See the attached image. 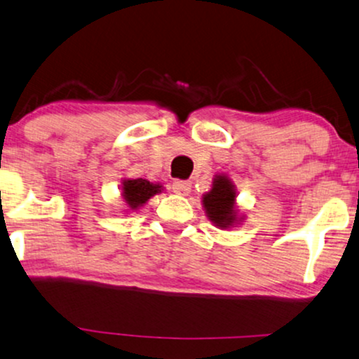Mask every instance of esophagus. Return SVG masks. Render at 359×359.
I'll use <instances>...</instances> for the list:
<instances>
[{
	"label": "esophagus",
	"instance_id": "esophagus-1",
	"mask_svg": "<svg viewBox=\"0 0 359 359\" xmlns=\"http://www.w3.org/2000/svg\"><path fill=\"white\" fill-rule=\"evenodd\" d=\"M171 188L176 194H181V196H188L189 191H191V183H189V181L176 180V181H172Z\"/></svg>",
	"mask_w": 359,
	"mask_h": 359
}]
</instances>
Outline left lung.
Listing matches in <instances>:
<instances>
[{"mask_svg":"<svg viewBox=\"0 0 359 359\" xmlns=\"http://www.w3.org/2000/svg\"><path fill=\"white\" fill-rule=\"evenodd\" d=\"M203 208L208 219L219 229L234 228L245 216L236 206V187L226 175H216L208 193L203 194Z\"/></svg>","mask_w":359,"mask_h":359,"instance_id":"obj_1","label":"left lung"}]
</instances>
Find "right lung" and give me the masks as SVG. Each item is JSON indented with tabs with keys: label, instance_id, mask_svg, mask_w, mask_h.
Listing matches in <instances>:
<instances>
[{
	"label": "right lung",
	"instance_id": "add662e5",
	"mask_svg": "<svg viewBox=\"0 0 359 359\" xmlns=\"http://www.w3.org/2000/svg\"><path fill=\"white\" fill-rule=\"evenodd\" d=\"M161 191H163L161 184L149 183L148 180H143V178H138V180L126 178L121 181V196L130 211L140 210L141 206H144L146 203H148L149 198H153L154 194Z\"/></svg>",
	"mask_w": 359,
	"mask_h": 359
}]
</instances>
